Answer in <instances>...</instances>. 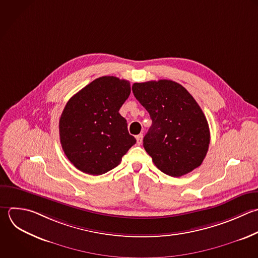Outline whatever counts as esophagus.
<instances>
[{"mask_svg": "<svg viewBox=\"0 0 258 258\" xmlns=\"http://www.w3.org/2000/svg\"><path fill=\"white\" fill-rule=\"evenodd\" d=\"M142 138H143V135L142 134H139L136 136V140H137V144L138 145H141L142 144Z\"/></svg>", "mask_w": 258, "mask_h": 258, "instance_id": "34e87169", "label": "esophagus"}]
</instances>
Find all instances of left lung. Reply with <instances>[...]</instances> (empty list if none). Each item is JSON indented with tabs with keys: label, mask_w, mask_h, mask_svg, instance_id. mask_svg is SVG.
Instances as JSON below:
<instances>
[{
	"label": "left lung",
	"mask_w": 258,
	"mask_h": 258,
	"mask_svg": "<svg viewBox=\"0 0 258 258\" xmlns=\"http://www.w3.org/2000/svg\"><path fill=\"white\" fill-rule=\"evenodd\" d=\"M132 91L152 120L143 146L156 167L174 177L199 167L209 149L210 130L192 96L169 80L135 83Z\"/></svg>",
	"instance_id": "left-lung-1"
}]
</instances>
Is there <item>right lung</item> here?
<instances>
[{"instance_id": "right-lung-1", "label": "right lung", "mask_w": 258, "mask_h": 258, "mask_svg": "<svg viewBox=\"0 0 258 258\" xmlns=\"http://www.w3.org/2000/svg\"><path fill=\"white\" fill-rule=\"evenodd\" d=\"M130 93L128 81L101 77L67 103L59 119L60 143L81 171L100 175L113 169L136 143L119 113Z\"/></svg>"}]
</instances>
